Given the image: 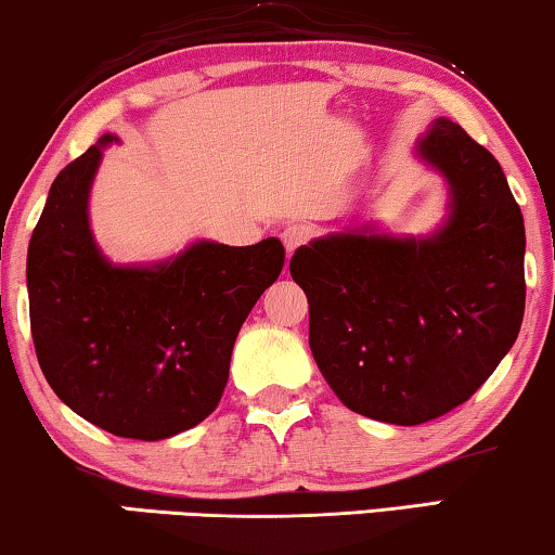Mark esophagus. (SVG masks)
<instances>
[{
  "instance_id": "34e87169",
  "label": "esophagus",
  "mask_w": 555,
  "mask_h": 555,
  "mask_svg": "<svg viewBox=\"0 0 555 555\" xmlns=\"http://www.w3.org/2000/svg\"><path fill=\"white\" fill-rule=\"evenodd\" d=\"M280 240H283L287 255L295 253L297 247L308 243V228H302V224H287V228L280 232Z\"/></svg>"
}]
</instances>
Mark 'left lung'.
Here are the masks:
<instances>
[{"label": "left lung", "mask_w": 555, "mask_h": 555, "mask_svg": "<svg viewBox=\"0 0 555 555\" xmlns=\"http://www.w3.org/2000/svg\"><path fill=\"white\" fill-rule=\"evenodd\" d=\"M417 157L448 182L428 237L356 228L297 247L310 350L350 411L421 425L465 403L516 343L526 308V230L498 159L438 117Z\"/></svg>", "instance_id": "1"}]
</instances>
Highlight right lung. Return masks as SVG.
Here are the masks:
<instances>
[{
	"label": "right lung",
	"mask_w": 555,
	"mask_h": 555,
	"mask_svg": "<svg viewBox=\"0 0 555 555\" xmlns=\"http://www.w3.org/2000/svg\"><path fill=\"white\" fill-rule=\"evenodd\" d=\"M92 144L52 182L27 253L39 367L85 421L119 438L163 440L218 408L235 337L285 264L278 237L192 243L155 264H112L90 230Z\"/></svg>",
	"instance_id": "1"
}]
</instances>
